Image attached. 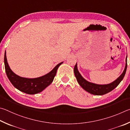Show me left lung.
Listing matches in <instances>:
<instances>
[{
    "label": "left lung",
    "mask_w": 130,
    "mask_h": 130,
    "mask_svg": "<svg viewBox=\"0 0 130 130\" xmlns=\"http://www.w3.org/2000/svg\"><path fill=\"white\" fill-rule=\"evenodd\" d=\"M127 67V58L126 59V66H125L124 70L123 73L120 75V76L115 81L111 83L108 85H97V84L92 83L89 82L84 79L80 74L77 68V63L75 64L74 67V74L75 76L76 80L78 81V83L82 87L84 90L90 94L95 95H103L107 94L109 92L111 91L119 85V84L120 83L126 74V70Z\"/></svg>",
    "instance_id": "obj_1"
}]
</instances>
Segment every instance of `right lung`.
Returning a JSON list of instances; mask_svg holds the SVG:
<instances>
[{
	"instance_id": "add662e5",
	"label": "right lung",
	"mask_w": 130,
	"mask_h": 130,
	"mask_svg": "<svg viewBox=\"0 0 130 130\" xmlns=\"http://www.w3.org/2000/svg\"><path fill=\"white\" fill-rule=\"evenodd\" d=\"M4 60L7 76L11 83L20 91L30 95L36 94L42 92L47 86H48L53 81L59 66L63 63V62L59 63L51 71L44 76L36 78L29 79L22 78L12 72L9 67L7 60L6 51L4 54Z\"/></svg>"
}]
</instances>
